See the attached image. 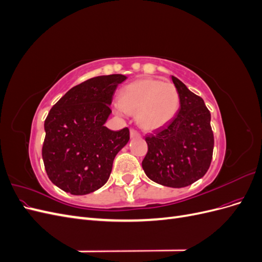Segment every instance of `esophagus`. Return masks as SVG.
Wrapping results in <instances>:
<instances>
[{
    "instance_id": "esophagus-1",
    "label": "esophagus",
    "mask_w": 262,
    "mask_h": 262,
    "mask_svg": "<svg viewBox=\"0 0 262 262\" xmlns=\"http://www.w3.org/2000/svg\"><path fill=\"white\" fill-rule=\"evenodd\" d=\"M130 136H131V138H139V137H141V134H140L139 131H137L136 129L132 128L130 130Z\"/></svg>"
}]
</instances>
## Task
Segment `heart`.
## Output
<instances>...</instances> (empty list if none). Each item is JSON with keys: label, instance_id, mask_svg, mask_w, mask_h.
Listing matches in <instances>:
<instances>
[{"label": "heart", "instance_id": "heart-1", "mask_svg": "<svg viewBox=\"0 0 262 262\" xmlns=\"http://www.w3.org/2000/svg\"><path fill=\"white\" fill-rule=\"evenodd\" d=\"M179 105L175 85L142 78L123 87L118 112L137 113V121L142 128L154 130L167 124L177 114Z\"/></svg>", "mask_w": 262, "mask_h": 262}]
</instances>
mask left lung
<instances>
[{
	"instance_id": "1",
	"label": "left lung",
	"mask_w": 262,
	"mask_h": 262,
	"mask_svg": "<svg viewBox=\"0 0 262 262\" xmlns=\"http://www.w3.org/2000/svg\"><path fill=\"white\" fill-rule=\"evenodd\" d=\"M180 97V108L172 120L145 138L147 153L142 161L146 176L157 184L182 188L208 171L214 137L211 114L203 99L171 76Z\"/></svg>"
}]
</instances>
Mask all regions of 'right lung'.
Listing matches in <instances>:
<instances>
[{
  "instance_id": "add662e5",
  "label": "right lung",
  "mask_w": 262,
  "mask_h": 262,
  "mask_svg": "<svg viewBox=\"0 0 262 262\" xmlns=\"http://www.w3.org/2000/svg\"><path fill=\"white\" fill-rule=\"evenodd\" d=\"M122 74L90 78L72 87L45 120L42 160L53 184L71 194L83 195L104 186L116 155L130 139L123 128L104 125Z\"/></svg>"
}]
</instances>
